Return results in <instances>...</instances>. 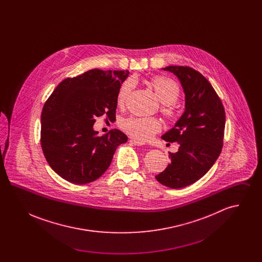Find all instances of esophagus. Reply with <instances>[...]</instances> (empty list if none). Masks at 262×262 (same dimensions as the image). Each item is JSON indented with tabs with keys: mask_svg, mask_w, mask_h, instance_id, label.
Here are the masks:
<instances>
[{
	"mask_svg": "<svg viewBox=\"0 0 262 262\" xmlns=\"http://www.w3.org/2000/svg\"><path fill=\"white\" fill-rule=\"evenodd\" d=\"M130 142H132L133 144L137 145V146H142V145L145 144V142H143V141H141V140H138V139H136V138H132V139H130Z\"/></svg>",
	"mask_w": 262,
	"mask_h": 262,
	"instance_id": "obj_1",
	"label": "esophagus"
}]
</instances>
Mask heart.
Masks as SVG:
<instances>
[{
    "label": "heart",
    "mask_w": 262,
    "mask_h": 262,
    "mask_svg": "<svg viewBox=\"0 0 262 262\" xmlns=\"http://www.w3.org/2000/svg\"><path fill=\"white\" fill-rule=\"evenodd\" d=\"M147 84L152 88L157 98L162 103L161 112L169 119H174L178 115V107L176 101L181 95L180 85L174 79L156 75L148 79ZM134 81L128 78L119 88L117 94V103L120 107L125 105L132 89ZM122 127L125 132L139 140H149L154 135L161 130V123L157 118L153 117H129L122 123Z\"/></svg>",
    "instance_id": "heart-1"
}]
</instances>
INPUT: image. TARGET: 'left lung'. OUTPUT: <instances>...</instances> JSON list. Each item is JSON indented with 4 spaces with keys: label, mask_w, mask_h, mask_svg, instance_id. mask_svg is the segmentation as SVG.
<instances>
[{
    "label": "left lung",
    "mask_w": 262,
    "mask_h": 262,
    "mask_svg": "<svg viewBox=\"0 0 262 262\" xmlns=\"http://www.w3.org/2000/svg\"><path fill=\"white\" fill-rule=\"evenodd\" d=\"M178 76L186 94V110L162 138L178 142V152L169 153L171 163L156 180L171 188L187 187L206 174L218 159L224 139L226 115L222 101L210 82L187 66L163 69Z\"/></svg>",
    "instance_id": "left-lung-1"
}]
</instances>
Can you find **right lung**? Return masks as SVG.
<instances>
[{
    "instance_id": "right-lung-1",
    "label": "right lung",
    "mask_w": 262,
    "mask_h": 262,
    "mask_svg": "<svg viewBox=\"0 0 262 262\" xmlns=\"http://www.w3.org/2000/svg\"><path fill=\"white\" fill-rule=\"evenodd\" d=\"M128 71L90 70L68 77L52 92L41 113V147L51 168L66 181L84 185L97 180L127 141L119 129L97 137L95 119L116 117L117 94Z\"/></svg>"
}]
</instances>
